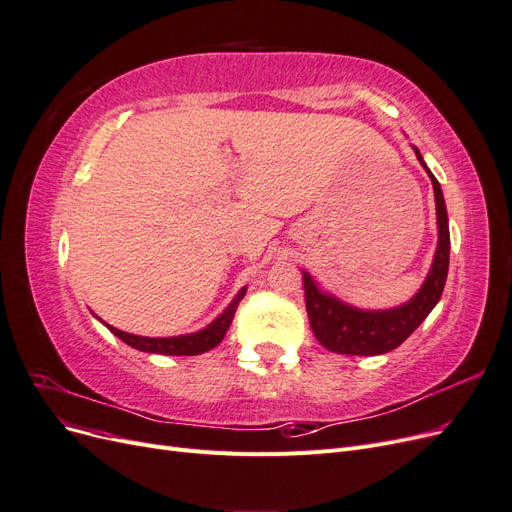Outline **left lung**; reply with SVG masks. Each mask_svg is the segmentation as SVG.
<instances>
[{"label":"left lung","mask_w":512,"mask_h":512,"mask_svg":"<svg viewBox=\"0 0 512 512\" xmlns=\"http://www.w3.org/2000/svg\"><path fill=\"white\" fill-rule=\"evenodd\" d=\"M416 160L427 170L436 196V215H438V247L433 256L431 269L425 277L423 286L410 301L391 309H359L339 301L335 294L322 290L314 277L303 271L305 288V307L309 324L318 342L339 354L356 356H376L395 350L399 344L418 329L433 307L438 305L448 275V254H451V235H448V215L444 196L438 179L427 168L421 151L414 147Z\"/></svg>","instance_id":"left-lung-1"}]
</instances>
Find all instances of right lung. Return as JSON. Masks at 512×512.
Listing matches in <instances>:
<instances>
[{
  "instance_id": "obj_1",
  "label": "right lung",
  "mask_w": 512,
  "mask_h": 512,
  "mask_svg": "<svg viewBox=\"0 0 512 512\" xmlns=\"http://www.w3.org/2000/svg\"><path fill=\"white\" fill-rule=\"evenodd\" d=\"M245 290L247 286H243L237 297L230 301V305L224 309V312L215 318L211 324H207L205 329H200L196 333H188V335H177V337H143V335H132L126 331H119L111 324H106L108 331L115 333L121 342H126L128 346L141 350V352H151V354H173V356H194V354H203L211 348L218 346L228 327L232 318H235L237 312V305L241 303V299L245 297Z\"/></svg>"
}]
</instances>
